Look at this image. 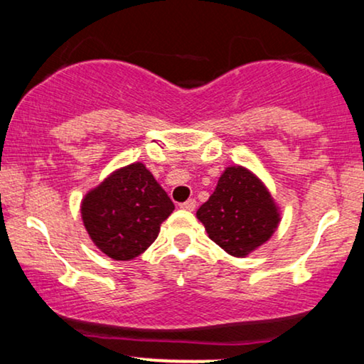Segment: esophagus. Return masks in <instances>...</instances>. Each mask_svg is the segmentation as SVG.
I'll list each match as a JSON object with an SVG mask.
<instances>
[{
	"instance_id": "obj_1",
	"label": "esophagus",
	"mask_w": 364,
	"mask_h": 364,
	"mask_svg": "<svg viewBox=\"0 0 364 364\" xmlns=\"http://www.w3.org/2000/svg\"><path fill=\"white\" fill-rule=\"evenodd\" d=\"M196 205H197L196 198H188L187 202L181 203V208H183V210H193V208H196Z\"/></svg>"
}]
</instances>
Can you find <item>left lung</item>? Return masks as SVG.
<instances>
[{"mask_svg": "<svg viewBox=\"0 0 364 364\" xmlns=\"http://www.w3.org/2000/svg\"><path fill=\"white\" fill-rule=\"evenodd\" d=\"M210 240L233 257L265 243L280 222L265 186L243 167H228L215 192L197 210Z\"/></svg>", "mask_w": 364, "mask_h": 364, "instance_id": "left-lung-1", "label": "left lung"}]
</instances>
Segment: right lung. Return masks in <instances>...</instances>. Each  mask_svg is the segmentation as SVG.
<instances>
[{
  "label": "right lung",
  "instance_id": "obj_1",
  "mask_svg": "<svg viewBox=\"0 0 364 364\" xmlns=\"http://www.w3.org/2000/svg\"><path fill=\"white\" fill-rule=\"evenodd\" d=\"M173 203L141 162L119 168L84 197L81 213L92 242L114 260L151 247Z\"/></svg>",
  "mask_w": 364,
  "mask_h": 364
}]
</instances>
